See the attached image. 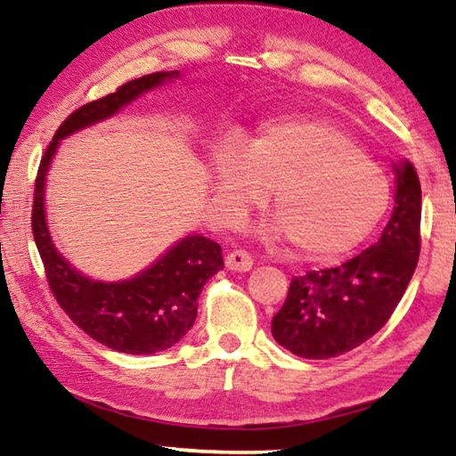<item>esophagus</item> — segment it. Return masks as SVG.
I'll return each instance as SVG.
<instances>
[{
  "label": "esophagus",
  "mask_w": 456,
  "mask_h": 456,
  "mask_svg": "<svg viewBox=\"0 0 456 456\" xmlns=\"http://www.w3.org/2000/svg\"><path fill=\"white\" fill-rule=\"evenodd\" d=\"M225 265L227 269H231V272H249L253 267V259L247 251L235 249L225 257Z\"/></svg>",
  "instance_id": "1"
}]
</instances>
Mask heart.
I'll return each instance as SVG.
<instances>
[{
	"label": "heart",
	"instance_id": "1",
	"mask_svg": "<svg viewBox=\"0 0 456 456\" xmlns=\"http://www.w3.org/2000/svg\"><path fill=\"white\" fill-rule=\"evenodd\" d=\"M272 191L273 239L288 237L304 257L350 251L372 233L390 200L382 167L336 122L283 117L265 122L245 152L223 146L213 159V195L221 219L239 227Z\"/></svg>",
	"mask_w": 456,
	"mask_h": 456
}]
</instances>
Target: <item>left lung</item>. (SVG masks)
<instances>
[{
  "instance_id": "8db88e82",
  "label": "left lung",
  "mask_w": 456,
  "mask_h": 456,
  "mask_svg": "<svg viewBox=\"0 0 456 456\" xmlns=\"http://www.w3.org/2000/svg\"><path fill=\"white\" fill-rule=\"evenodd\" d=\"M395 211L378 241L346 264L293 277L272 334L307 360L346 354L380 330L403 299L420 256V181L411 160L395 163Z\"/></svg>"
}]
</instances>
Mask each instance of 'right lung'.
<instances>
[{
  "instance_id": "obj_1",
  "label": "right lung",
  "mask_w": 456,
  "mask_h": 456,
  "mask_svg": "<svg viewBox=\"0 0 456 456\" xmlns=\"http://www.w3.org/2000/svg\"><path fill=\"white\" fill-rule=\"evenodd\" d=\"M179 78V70L149 74L80 106L56 130L36 179L32 231L53 297L92 339L136 356L171 348L192 328L203 285L223 269L221 245L203 235H187L130 280H92L61 256L52 241L45 219V176L60 141L112 118L146 92Z\"/></svg>"
}]
</instances>
